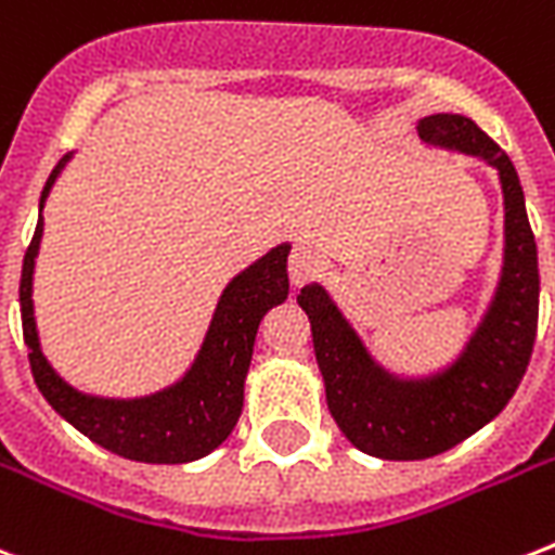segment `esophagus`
Segmentation results:
<instances>
[{"instance_id": "34e87169", "label": "esophagus", "mask_w": 555, "mask_h": 555, "mask_svg": "<svg viewBox=\"0 0 555 555\" xmlns=\"http://www.w3.org/2000/svg\"><path fill=\"white\" fill-rule=\"evenodd\" d=\"M317 270H320V261H317L314 249L306 247V244H296L291 249V259H287V276H291V285H306L311 279L317 276Z\"/></svg>"}]
</instances>
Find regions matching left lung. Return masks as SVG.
Listing matches in <instances>:
<instances>
[{
  "label": "left lung",
  "instance_id": "8db88e82",
  "mask_svg": "<svg viewBox=\"0 0 555 555\" xmlns=\"http://www.w3.org/2000/svg\"><path fill=\"white\" fill-rule=\"evenodd\" d=\"M428 145L480 156L503 189V268L483 320L446 370L399 378L380 366L320 282L296 302L311 320L317 366L337 428L380 460H428L489 425L518 390L539 328V249L518 171L472 118L434 113L418 121Z\"/></svg>",
  "mask_w": 555,
  "mask_h": 555
}]
</instances>
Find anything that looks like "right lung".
Wrapping results in <instances>:
<instances>
[{"instance_id":"right-lung-1","label":"right lung","mask_w":555,"mask_h":555,"mask_svg":"<svg viewBox=\"0 0 555 555\" xmlns=\"http://www.w3.org/2000/svg\"><path fill=\"white\" fill-rule=\"evenodd\" d=\"M72 154H66L46 180L40 194V218L34 238L25 249L20 279V311L23 337L37 387L46 401L61 413L72 428L90 437L95 446L137 463H192L221 446L230 437L244 408V378L253 361V344L261 317L287 299V253L291 244H279L241 270L223 287L218 308L211 314L209 332L194 363L180 380L139 399H101L75 390L54 372L40 349V334L34 320V259L40 253L42 206L57 183Z\"/></svg>"}]
</instances>
